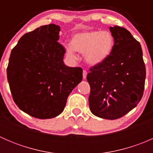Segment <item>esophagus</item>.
I'll return each instance as SVG.
<instances>
[{"instance_id": "1", "label": "esophagus", "mask_w": 153, "mask_h": 153, "mask_svg": "<svg viewBox=\"0 0 153 153\" xmlns=\"http://www.w3.org/2000/svg\"><path fill=\"white\" fill-rule=\"evenodd\" d=\"M86 75H87V72H86V70H84L83 71V78H84V79H86Z\"/></svg>"}]
</instances>
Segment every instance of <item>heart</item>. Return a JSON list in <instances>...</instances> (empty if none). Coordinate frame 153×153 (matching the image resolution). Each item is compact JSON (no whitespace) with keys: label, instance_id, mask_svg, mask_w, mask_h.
Returning <instances> with one entry per match:
<instances>
[{"label":"heart","instance_id":"heart-1","mask_svg":"<svg viewBox=\"0 0 153 153\" xmlns=\"http://www.w3.org/2000/svg\"><path fill=\"white\" fill-rule=\"evenodd\" d=\"M115 39L109 31L89 30L78 32L72 37L67 53L75 58V51L84 53V59L89 66H97L106 61L112 52Z\"/></svg>","mask_w":153,"mask_h":153}]
</instances>
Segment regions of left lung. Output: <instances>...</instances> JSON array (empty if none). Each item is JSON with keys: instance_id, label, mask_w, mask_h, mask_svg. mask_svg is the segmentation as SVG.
<instances>
[{"instance_id": "obj_1", "label": "left lung", "mask_w": 153, "mask_h": 153, "mask_svg": "<svg viewBox=\"0 0 153 153\" xmlns=\"http://www.w3.org/2000/svg\"><path fill=\"white\" fill-rule=\"evenodd\" d=\"M115 39L112 52L102 64L90 68L89 109L104 119L121 118L140 102L146 68L141 44L123 27H109Z\"/></svg>"}]
</instances>
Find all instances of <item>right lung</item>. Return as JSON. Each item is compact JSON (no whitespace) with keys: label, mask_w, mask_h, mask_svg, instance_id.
Here are the masks:
<instances>
[{"label":"right lung","mask_w":153,"mask_h":153,"mask_svg":"<svg viewBox=\"0 0 153 153\" xmlns=\"http://www.w3.org/2000/svg\"><path fill=\"white\" fill-rule=\"evenodd\" d=\"M60 27L42 26L23 35L11 52L7 80L12 98L23 112L40 119L58 116L83 78L81 67L64 64L58 42Z\"/></svg>","instance_id":"add662e5"}]
</instances>
